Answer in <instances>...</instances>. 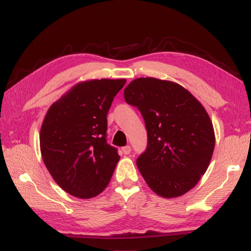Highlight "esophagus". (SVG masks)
<instances>
[{
  "label": "esophagus",
  "instance_id": "34e87169",
  "mask_svg": "<svg viewBox=\"0 0 251 251\" xmlns=\"http://www.w3.org/2000/svg\"><path fill=\"white\" fill-rule=\"evenodd\" d=\"M122 151L125 154V155H128V154L131 152V148H130V146H126L124 148H122Z\"/></svg>",
  "mask_w": 251,
  "mask_h": 251
}]
</instances>
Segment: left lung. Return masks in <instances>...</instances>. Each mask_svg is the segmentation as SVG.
I'll return each mask as SVG.
<instances>
[{
	"mask_svg": "<svg viewBox=\"0 0 251 251\" xmlns=\"http://www.w3.org/2000/svg\"><path fill=\"white\" fill-rule=\"evenodd\" d=\"M148 131L147 150L137 167L150 189L162 197L185 194L206 173L215 149V130L204 106L181 85L139 77L124 89Z\"/></svg>",
	"mask_w": 251,
	"mask_h": 251,
	"instance_id": "left-lung-1",
	"label": "left lung"
}]
</instances>
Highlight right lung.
I'll use <instances>...</instances> for the list:
<instances>
[{
  "label": "right lung",
  "instance_id": "1",
  "mask_svg": "<svg viewBox=\"0 0 251 251\" xmlns=\"http://www.w3.org/2000/svg\"><path fill=\"white\" fill-rule=\"evenodd\" d=\"M125 83V78L77 83L47 111L40 132L42 158L67 193L92 199L109 184L120 155L106 143V114Z\"/></svg>",
  "mask_w": 251,
  "mask_h": 251
}]
</instances>
